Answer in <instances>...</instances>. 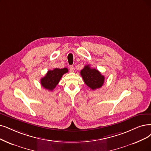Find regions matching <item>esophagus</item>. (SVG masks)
<instances>
[{
  "label": "esophagus",
  "mask_w": 151,
  "mask_h": 151,
  "mask_svg": "<svg viewBox=\"0 0 151 151\" xmlns=\"http://www.w3.org/2000/svg\"><path fill=\"white\" fill-rule=\"evenodd\" d=\"M69 70L70 72H74V68L73 67V66H72V65L69 66Z\"/></svg>",
  "instance_id": "obj_1"
}]
</instances>
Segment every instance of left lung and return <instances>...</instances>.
Wrapping results in <instances>:
<instances>
[{
  "label": "left lung",
  "instance_id": "1",
  "mask_svg": "<svg viewBox=\"0 0 151 151\" xmlns=\"http://www.w3.org/2000/svg\"><path fill=\"white\" fill-rule=\"evenodd\" d=\"M80 73L84 82L91 89L96 90L104 85L105 77L98 70L90 68L89 65H86Z\"/></svg>",
  "mask_w": 151,
  "mask_h": 151
}]
</instances>
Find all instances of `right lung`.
<instances>
[{
	"label": "right lung",
	"instance_id": "1",
	"mask_svg": "<svg viewBox=\"0 0 151 151\" xmlns=\"http://www.w3.org/2000/svg\"><path fill=\"white\" fill-rule=\"evenodd\" d=\"M68 72V69L65 68L63 69L55 68L48 70L46 76L41 79V86L45 88L52 91L56 87L63 76Z\"/></svg>",
	"mask_w": 151,
	"mask_h": 151
}]
</instances>
